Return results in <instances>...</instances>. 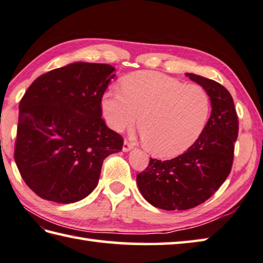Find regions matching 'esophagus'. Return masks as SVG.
<instances>
[{"label":"esophagus","instance_id":"34e87169","mask_svg":"<svg viewBox=\"0 0 263 263\" xmlns=\"http://www.w3.org/2000/svg\"><path fill=\"white\" fill-rule=\"evenodd\" d=\"M133 148V145L132 143L128 141V140H124V143H123V152H130L131 149Z\"/></svg>","mask_w":263,"mask_h":263}]
</instances>
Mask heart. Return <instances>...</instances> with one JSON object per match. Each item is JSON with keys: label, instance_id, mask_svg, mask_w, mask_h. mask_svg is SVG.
I'll return each instance as SVG.
<instances>
[{"label": "heart", "instance_id": "b5f03b06", "mask_svg": "<svg viewBox=\"0 0 263 263\" xmlns=\"http://www.w3.org/2000/svg\"><path fill=\"white\" fill-rule=\"evenodd\" d=\"M211 109L208 90L156 71H137L108 89L101 99L106 123L122 132L136 124L154 156L173 157L197 140Z\"/></svg>", "mask_w": 263, "mask_h": 263}]
</instances>
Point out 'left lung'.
Instances as JSON below:
<instances>
[{
	"label": "left lung",
	"mask_w": 263,
	"mask_h": 263,
	"mask_svg": "<svg viewBox=\"0 0 263 263\" xmlns=\"http://www.w3.org/2000/svg\"><path fill=\"white\" fill-rule=\"evenodd\" d=\"M186 75L209 92L212 111L206 125L182 155L168 161L151 158L137 176L147 202L166 211L193 209L217 192L231 171L238 137V117L229 91L213 80Z\"/></svg>",
	"instance_id": "1"
}]
</instances>
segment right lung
Wrapping results in <instances>:
<instances>
[{"label": "right lung", "instance_id": "right-lung-1", "mask_svg": "<svg viewBox=\"0 0 263 263\" xmlns=\"http://www.w3.org/2000/svg\"><path fill=\"white\" fill-rule=\"evenodd\" d=\"M107 64L74 63L37 77L19 104L14 161L41 198L69 204L90 195L104 159L123 138L101 117V99L114 79Z\"/></svg>", "mask_w": 263, "mask_h": 263}]
</instances>
